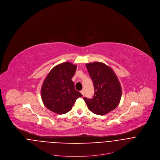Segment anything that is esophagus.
Listing matches in <instances>:
<instances>
[{
  "label": "esophagus",
  "instance_id": "1",
  "mask_svg": "<svg viewBox=\"0 0 160 160\" xmlns=\"http://www.w3.org/2000/svg\"><path fill=\"white\" fill-rule=\"evenodd\" d=\"M81 93H82V95L84 96V94H85V92H84V90H82V91H81Z\"/></svg>",
  "mask_w": 160,
  "mask_h": 160
}]
</instances>
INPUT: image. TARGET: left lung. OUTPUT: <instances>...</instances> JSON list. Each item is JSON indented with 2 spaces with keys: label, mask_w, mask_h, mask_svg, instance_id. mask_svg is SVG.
I'll list each match as a JSON object with an SVG mask.
<instances>
[{
  "label": "left lung",
  "mask_w": 160,
  "mask_h": 160,
  "mask_svg": "<svg viewBox=\"0 0 160 160\" xmlns=\"http://www.w3.org/2000/svg\"><path fill=\"white\" fill-rule=\"evenodd\" d=\"M95 93L92 98L84 97L89 110L94 114L104 115L115 109L119 103L122 89L113 70L102 62L87 63Z\"/></svg>",
  "instance_id": "left-lung-1"
}]
</instances>
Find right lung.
I'll return each instance as SVG.
<instances>
[{"label": "right lung", "mask_w": 160, "mask_h": 160, "mask_svg": "<svg viewBox=\"0 0 160 160\" xmlns=\"http://www.w3.org/2000/svg\"><path fill=\"white\" fill-rule=\"evenodd\" d=\"M77 66L70 62L59 64L50 70L42 88L41 98L46 107L58 114L69 112L77 98L82 95L76 91L71 80Z\"/></svg>", "instance_id": "add662e5"}]
</instances>
